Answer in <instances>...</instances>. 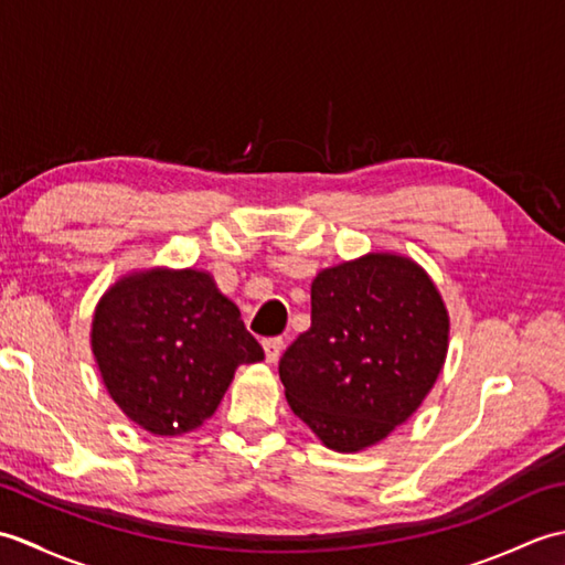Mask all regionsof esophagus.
Masks as SVG:
<instances>
[{
  "mask_svg": "<svg viewBox=\"0 0 565 565\" xmlns=\"http://www.w3.org/2000/svg\"><path fill=\"white\" fill-rule=\"evenodd\" d=\"M262 347H264V354H267V362H269V364H274L276 359L281 356L284 340H281V338H267V340L262 342Z\"/></svg>",
  "mask_w": 565,
  "mask_h": 565,
  "instance_id": "34e87169",
  "label": "esophagus"
}]
</instances>
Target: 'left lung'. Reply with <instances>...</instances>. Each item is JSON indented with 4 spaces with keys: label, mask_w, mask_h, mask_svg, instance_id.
I'll use <instances>...</instances> for the list:
<instances>
[{
    "label": "left lung",
    "mask_w": 565,
    "mask_h": 565,
    "mask_svg": "<svg viewBox=\"0 0 565 565\" xmlns=\"http://www.w3.org/2000/svg\"><path fill=\"white\" fill-rule=\"evenodd\" d=\"M447 342V308L413 259L366 255L322 269L310 328L279 362L286 401L326 447L359 451L417 411Z\"/></svg>",
    "instance_id": "8db88e82"
}]
</instances>
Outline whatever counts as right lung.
<instances>
[{"label":"right lung","mask_w":565,"mask_h":565,"mask_svg":"<svg viewBox=\"0 0 565 565\" xmlns=\"http://www.w3.org/2000/svg\"><path fill=\"white\" fill-rule=\"evenodd\" d=\"M92 350L116 405L162 437L199 427L235 369L264 359L237 306L196 269H150L111 286L94 313Z\"/></svg>","instance_id":"obj_1"}]
</instances>
